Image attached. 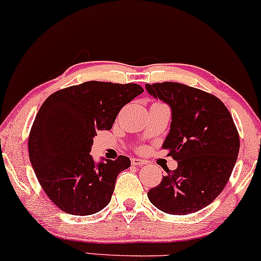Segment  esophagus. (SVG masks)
I'll list each match as a JSON object with an SVG mask.
<instances>
[{
  "label": "esophagus",
  "mask_w": 261,
  "mask_h": 261,
  "mask_svg": "<svg viewBox=\"0 0 261 261\" xmlns=\"http://www.w3.org/2000/svg\"><path fill=\"white\" fill-rule=\"evenodd\" d=\"M131 164L135 165V166H143V165L147 164V161L143 159H138V158H133L131 159Z\"/></svg>",
  "instance_id": "1"
}]
</instances>
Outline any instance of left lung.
<instances>
[{"label":"left lung","instance_id":"obj_1","mask_svg":"<svg viewBox=\"0 0 261 261\" xmlns=\"http://www.w3.org/2000/svg\"><path fill=\"white\" fill-rule=\"evenodd\" d=\"M146 89L172 110L163 149L178 163L148 191V199L165 213L197 212L213 202L231 176L240 150L236 125L225 105L200 89L172 82L146 84Z\"/></svg>","mask_w":261,"mask_h":261}]
</instances>
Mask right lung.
Returning <instances> with one entry per match:
<instances>
[{"label": "right lung", "mask_w": 261, "mask_h": 261, "mask_svg": "<svg viewBox=\"0 0 261 261\" xmlns=\"http://www.w3.org/2000/svg\"><path fill=\"white\" fill-rule=\"evenodd\" d=\"M142 92L138 84L90 81L43 102L29 135V156L44 193L61 211L89 216L110 202L130 159L119 155L95 164L89 151L97 131L111 130L121 108Z\"/></svg>", "instance_id": "add662e5"}]
</instances>
